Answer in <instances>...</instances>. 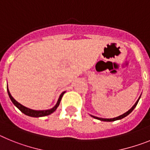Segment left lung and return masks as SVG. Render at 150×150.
I'll list each match as a JSON object with an SVG mask.
<instances>
[{"label":"left lung","mask_w":150,"mask_h":150,"mask_svg":"<svg viewBox=\"0 0 150 150\" xmlns=\"http://www.w3.org/2000/svg\"><path fill=\"white\" fill-rule=\"evenodd\" d=\"M140 97H139V99H138L137 100V102L135 103V104L134 105V106L131 107V109H130L127 112H126L125 113H124V114L121 115H119V116L116 117V118H98V117H96V116H93V115H91V116L93 117V118H96V119H98V120H100V121H103V122H114V121H116V120H119V119H122V118H125V117H126L127 115H128L130 114V113L134 109V108L136 107V106L137 105L138 103V101H139V100H140Z\"/></svg>","instance_id":"1"}]
</instances>
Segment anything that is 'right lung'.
<instances>
[{
	"label": "right lung",
	"instance_id": "obj_1",
	"mask_svg": "<svg viewBox=\"0 0 150 150\" xmlns=\"http://www.w3.org/2000/svg\"><path fill=\"white\" fill-rule=\"evenodd\" d=\"M7 93H8L9 97H10V100L11 101L13 102V103L15 105L18 109L20 110L21 112L23 113H24L25 115H28V116H31V117H36V118H38V117H43V116H47V115H50L51 113H53V112L55 111L56 109H57V107L59 106V103H60V101H61V99H62V96L66 92H62V93L60 94L59 96V99H58V101H57V104L55 105V106H53L52 109H47V110H34V109H28V108L25 107V106H23L22 104H20L19 103H18L13 97L11 96L10 94V91H9L8 89V87H7Z\"/></svg>",
	"mask_w": 150,
	"mask_h": 150
}]
</instances>
